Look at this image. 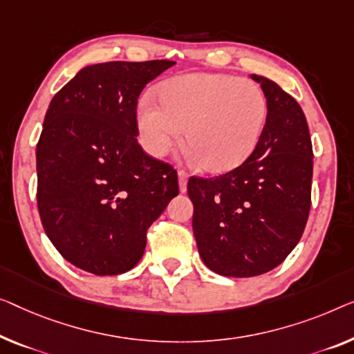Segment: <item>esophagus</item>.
<instances>
[{"label": "esophagus", "mask_w": 354, "mask_h": 354, "mask_svg": "<svg viewBox=\"0 0 354 354\" xmlns=\"http://www.w3.org/2000/svg\"><path fill=\"white\" fill-rule=\"evenodd\" d=\"M178 183H179V192L184 194L187 191V175L184 171L178 173Z\"/></svg>", "instance_id": "1"}]
</instances>
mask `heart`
Here are the masks:
<instances>
[{"label":"heart","instance_id":"b5f03b06","mask_svg":"<svg viewBox=\"0 0 354 354\" xmlns=\"http://www.w3.org/2000/svg\"><path fill=\"white\" fill-rule=\"evenodd\" d=\"M157 106L141 100L136 124L146 151L165 156L184 133L191 159L207 171H227L252 154L267 122L257 84L229 75L189 73L163 82Z\"/></svg>","mask_w":354,"mask_h":354}]
</instances>
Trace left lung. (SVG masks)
<instances>
[{"instance_id": "1", "label": "left lung", "mask_w": 354, "mask_h": 354, "mask_svg": "<svg viewBox=\"0 0 354 354\" xmlns=\"http://www.w3.org/2000/svg\"><path fill=\"white\" fill-rule=\"evenodd\" d=\"M267 98V122L252 154L225 175L191 178L200 257L223 277H257L299 243L312 205L313 149L299 103L270 79L251 75Z\"/></svg>"}]
</instances>
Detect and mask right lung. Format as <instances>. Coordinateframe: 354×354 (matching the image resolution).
Wrapping results in <instances>:
<instances>
[{
  "label": "right lung",
  "mask_w": 354,
  "mask_h": 354,
  "mask_svg": "<svg viewBox=\"0 0 354 354\" xmlns=\"http://www.w3.org/2000/svg\"><path fill=\"white\" fill-rule=\"evenodd\" d=\"M173 65H88L52 98L36 146L38 209L52 245L81 270H131L147 229L179 192L176 170L136 140V100Z\"/></svg>",
  "instance_id": "right-lung-1"
}]
</instances>
